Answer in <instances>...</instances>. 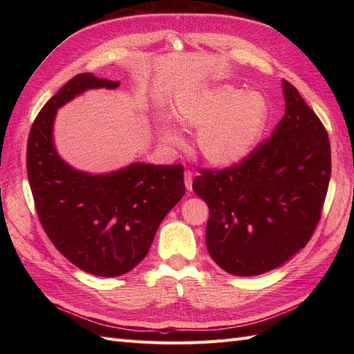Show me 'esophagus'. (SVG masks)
<instances>
[{
	"instance_id": "34e87169",
	"label": "esophagus",
	"mask_w": 354,
	"mask_h": 354,
	"mask_svg": "<svg viewBox=\"0 0 354 354\" xmlns=\"http://www.w3.org/2000/svg\"><path fill=\"white\" fill-rule=\"evenodd\" d=\"M184 183H185L187 190L192 192V184H193V173H192L190 170H185V171H184Z\"/></svg>"
}]
</instances>
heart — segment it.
I'll return each mask as SVG.
<instances>
[{"label":"heart","mask_w":354,"mask_h":354,"mask_svg":"<svg viewBox=\"0 0 354 354\" xmlns=\"http://www.w3.org/2000/svg\"><path fill=\"white\" fill-rule=\"evenodd\" d=\"M176 120L187 129H199L196 149L216 167H230L250 155L265 131L269 106L259 93L219 85L179 99ZM162 138L179 145L181 135L162 126Z\"/></svg>","instance_id":"heart-1"}]
</instances>
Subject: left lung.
<instances>
[{"label":"left lung","mask_w":354,"mask_h":354,"mask_svg":"<svg viewBox=\"0 0 354 354\" xmlns=\"http://www.w3.org/2000/svg\"><path fill=\"white\" fill-rule=\"evenodd\" d=\"M286 111L270 138L242 162L199 170L193 190L207 202L205 242L228 274L252 277L288 261L321 219L332 171L324 124L283 80Z\"/></svg>","instance_id":"obj_1"}]
</instances>
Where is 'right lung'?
Masks as SVG:
<instances>
[{
    "instance_id": "obj_1",
    "label": "right lung",
    "mask_w": 354,
    "mask_h": 354,
    "mask_svg": "<svg viewBox=\"0 0 354 354\" xmlns=\"http://www.w3.org/2000/svg\"><path fill=\"white\" fill-rule=\"evenodd\" d=\"M118 85L91 73L74 76L44 104L27 141L28 183L44 231L65 259L99 277H118L137 266L185 193L183 164L133 162L91 175L59 156L53 140L57 109L86 89Z\"/></svg>"
}]
</instances>
